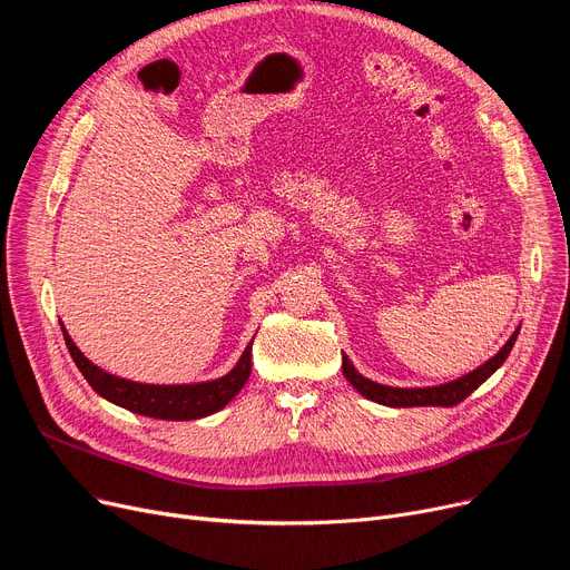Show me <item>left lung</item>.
I'll list each match as a JSON object with an SVG mask.
<instances>
[{
  "label": "left lung",
  "instance_id": "8db88e82",
  "mask_svg": "<svg viewBox=\"0 0 570 570\" xmlns=\"http://www.w3.org/2000/svg\"><path fill=\"white\" fill-rule=\"evenodd\" d=\"M518 335H520V327L511 335V340H508L499 348V353L494 357H490V361L483 363L478 370H473L451 383H441V385H432V387H393V385L370 381L351 365L346 355H342V372L357 393L376 404H383V406H395V409H402V406H455L462 400H466L478 385H483L503 365Z\"/></svg>",
  "mask_w": 570,
  "mask_h": 570
}]
</instances>
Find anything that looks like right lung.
I'll return each mask as SVG.
<instances>
[{
    "label": "right lung",
    "mask_w": 570,
    "mask_h": 570,
    "mask_svg": "<svg viewBox=\"0 0 570 570\" xmlns=\"http://www.w3.org/2000/svg\"><path fill=\"white\" fill-rule=\"evenodd\" d=\"M62 333H65V342L69 346L73 363L78 365L87 383L92 385L104 400L138 415L159 417V421H198V417L222 411L239 391H243V385L252 374L254 340L245 348L237 365L222 379L203 381V383H183V385H149V383H136V381L119 379L115 374L104 372L95 363H89L80 353V348L73 344L65 325H62Z\"/></svg>",
    "instance_id": "obj_1"
}]
</instances>
